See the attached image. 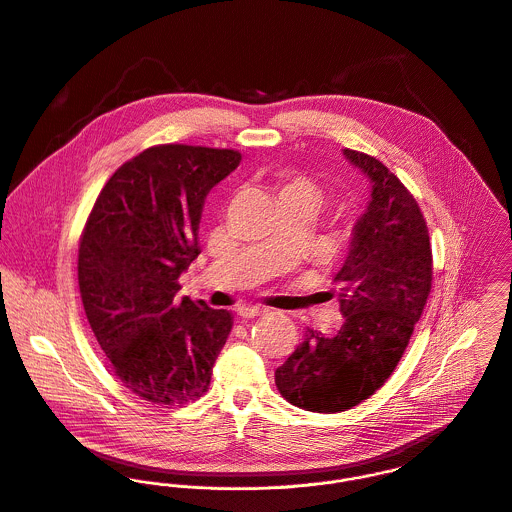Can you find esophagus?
Returning <instances> with one entry per match:
<instances>
[{"instance_id":"obj_1","label":"esophagus","mask_w":512,"mask_h":512,"mask_svg":"<svg viewBox=\"0 0 512 512\" xmlns=\"http://www.w3.org/2000/svg\"><path fill=\"white\" fill-rule=\"evenodd\" d=\"M267 312V308L261 307H241L239 308V316L241 318H257V316H263Z\"/></svg>"}]
</instances>
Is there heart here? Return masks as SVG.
Here are the masks:
<instances>
[{
  "instance_id": "obj_1",
  "label": "heart",
  "mask_w": 512,
  "mask_h": 512,
  "mask_svg": "<svg viewBox=\"0 0 512 512\" xmlns=\"http://www.w3.org/2000/svg\"><path fill=\"white\" fill-rule=\"evenodd\" d=\"M281 194H305L316 202L318 190L314 188V184H310L305 178H297V180H291L285 186H281Z\"/></svg>"
}]
</instances>
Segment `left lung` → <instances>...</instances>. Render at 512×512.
Masks as SVG:
<instances>
[{
  "label": "left lung",
  "mask_w": 512,
  "mask_h": 512,
  "mask_svg": "<svg viewBox=\"0 0 512 512\" xmlns=\"http://www.w3.org/2000/svg\"><path fill=\"white\" fill-rule=\"evenodd\" d=\"M372 186L350 253L334 277L344 324L332 336L307 328L275 372L281 396L307 411L336 413L374 396L402 360L433 281L427 223L408 188L380 160L344 148Z\"/></svg>",
  "instance_id": "left-lung-1"
}]
</instances>
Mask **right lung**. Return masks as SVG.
<instances>
[{
    "label": "right lung",
    "mask_w": 512,
    "mask_h": 512,
    "mask_svg": "<svg viewBox=\"0 0 512 512\" xmlns=\"http://www.w3.org/2000/svg\"><path fill=\"white\" fill-rule=\"evenodd\" d=\"M241 162L237 150L158 144L104 184L79 243V291L114 376L138 398H202L233 316L190 297L178 277L200 255L205 196Z\"/></svg>",
    "instance_id": "right-lung-1"
}]
</instances>
